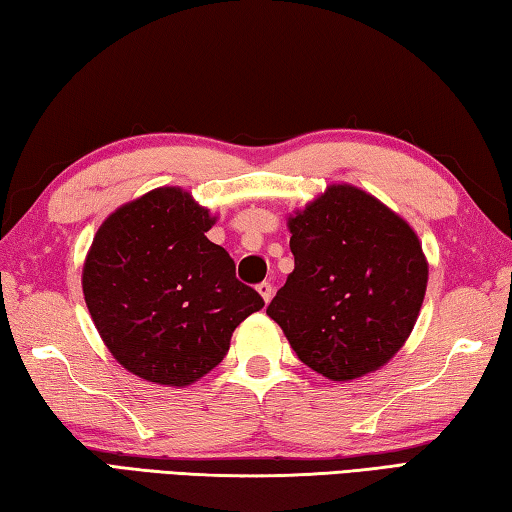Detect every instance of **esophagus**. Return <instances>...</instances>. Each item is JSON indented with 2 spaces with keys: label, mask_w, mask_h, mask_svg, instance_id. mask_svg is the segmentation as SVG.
Returning a JSON list of instances; mask_svg holds the SVG:
<instances>
[{
  "label": "esophagus",
  "mask_w": 512,
  "mask_h": 512,
  "mask_svg": "<svg viewBox=\"0 0 512 512\" xmlns=\"http://www.w3.org/2000/svg\"><path fill=\"white\" fill-rule=\"evenodd\" d=\"M257 291H259V296H262L264 302L268 305V302H271V298H273V284L271 282H262L257 287Z\"/></svg>",
  "instance_id": "34e87169"
}]
</instances>
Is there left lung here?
<instances>
[{
  "label": "left lung",
  "instance_id": "8db88e82",
  "mask_svg": "<svg viewBox=\"0 0 512 512\" xmlns=\"http://www.w3.org/2000/svg\"><path fill=\"white\" fill-rule=\"evenodd\" d=\"M287 225L296 268L266 314L298 359L327 379L386 366L411 336L427 291L415 230L348 183L329 185Z\"/></svg>",
  "mask_w": 512,
  "mask_h": 512
}]
</instances>
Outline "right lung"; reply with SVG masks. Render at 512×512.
I'll use <instances>...</instances> for the list:
<instances>
[{
	"instance_id": "right-lung-1",
	"label": "right lung",
	"mask_w": 512,
	"mask_h": 512,
	"mask_svg": "<svg viewBox=\"0 0 512 512\" xmlns=\"http://www.w3.org/2000/svg\"><path fill=\"white\" fill-rule=\"evenodd\" d=\"M216 216L180 187H158L99 225L83 264L94 327L128 372L189 386L219 366L235 327L264 307L205 232Z\"/></svg>"
}]
</instances>
